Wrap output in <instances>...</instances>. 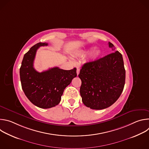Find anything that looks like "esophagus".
<instances>
[{"mask_svg": "<svg viewBox=\"0 0 149 149\" xmlns=\"http://www.w3.org/2000/svg\"><path fill=\"white\" fill-rule=\"evenodd\" d=\"M79 73V69L77 68V75H78Z\"/></svg>", "mask_w": 149, "mask_h": 149, "instance_id": "esophagus-1", "label": "esophagus"}]
</instances>
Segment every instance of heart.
<instances>
[{
  "instance_id": "1",
  "label": "heart",
  "mask_w": 149,
  "mask_h": 149,
  "mask_svg": "<svg viewBox=\"0 0 149 149\" xmlns=\"http://www.w3.org/2000/svg\"><path fill=\"white\" fill-rule=\"evenodd\" d=\"M94 48H95V47H90V48H88V49H87V50L83 51L82 52H81V55H86L87 54H88V52H90L91 51H92ZM100 55H101V51H100V49H97L94 50V51L93 52V53L91 54V55H90V58H91V59H95L97 58Z\"/></svg>"
}]
</instances>
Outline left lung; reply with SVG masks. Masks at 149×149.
<instances>
[{
  "label": "left lung",
  "instance_id": "left-lung-1",
  "mask_svg": "<svg viewBox=\"0 0 149 149\" xmlns=\"http://www.w3.org/2000/svg\"><path fill=\"white\" fill-rule=\"evenodd\" d=\"M114 52L96 61L84 63L80 70V94L84 104L94 110H102L120 97L125 84V71L122 55L113 44Z\"/></svg>",
  "mask_w": 149,
  "mask_h": 149
}]
</instances>
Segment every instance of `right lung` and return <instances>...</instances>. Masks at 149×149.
<instances>
[{"instance_id":"add662e5","label":"right lung","mask_w":149,"mask_h":149,"mask_svg":"<svg viewBox=\"0 0 149 149\" xmlns=\"http://www.w3.org/2000/svg\"><path fill=\"white\" fill-rule=\"evenodd\" d=\"M47 43L39 42L33 45L24 56L20 68V78L22 90L35 105L49 109L58 105L65 88L77 77V69L63 70L58 67L39 72L33 67L37 49Z\"/></svg>"}]
</instances>
